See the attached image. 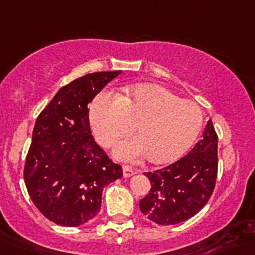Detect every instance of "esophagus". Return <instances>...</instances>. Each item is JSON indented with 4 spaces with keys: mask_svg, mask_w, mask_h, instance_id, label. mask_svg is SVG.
Here are the masks:
<instances>
[{
    "mask_svg": "<svg viewBox=\"0 0 255 255\" xmlns=\"http://www.w3.org/2000/svg\"><path fill=\"white\" fill-rule=\"evenodd\" d=\"M135 172H137L135 168L130 167V166H123V176H125V177H130V176L134 175Z\"/></svg>",
    "mask_w": 255,
    "mask_h": 255,
    "instance_id": "1",
    "label": "esophagus"
}]
</instances>
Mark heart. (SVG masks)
Returning <instances> with one entry per match:
<instances>
[{"instance_id":"b5f03b06","label":"heart","mask_w":255,"mask_h":255,"mask_svg":"<svg viewBox=\"0 0 255 255\" xmlns=\"http://www.w3.org/2000/svg\"><path fill=\"white\" fill-rule=\"evenodd\" d=\"M203 122V111L196 103L157 85H137L126 95L106 90L90 108L93 132L104 147L129 134L135 125L139 137L121 142L114 151L127 161L146 153L151 162L176 160L196 141Z\"/></svg>"}]
</instances>
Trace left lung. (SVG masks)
<instances>
[{
    "mask_svg": "<svg viewBox=\"0 0 255 255\" xmlns=\"http://www.w3.org/2000/svg\"><path fill=\"white\" fill-rule=\"evenodd\" d=\"M151 190L139 201V209L158 225L189 220L211 197L218 176V134L211 121L203 139L182 158L161 170L144 172Z\"/></svg>",
    "mask_w": 255,
    "mask_h": 255,
    "instance_id": "obj_1",
    "label": "left lung"
}]
</instances>
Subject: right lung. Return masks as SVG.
<instances>
[{
  "mask_svg": "<svg viewBox=\"0 0 255 255\" xmlns=\"http://www.w3.org/2000/svg\"><path fill=\"white\" fill-rule=\"evenodd\" d=\"M121 71L87 74L61 88L39 114L23 178L32 203L50 221L79 227L101 210L103 187L123 176L93 138L89 106Z\"/></svg>",
  "mask_w": 255,
  "mask_h": 255,
  "instance_id": "right-lung-1",
  "label": "right lung"
}]
</instances>
